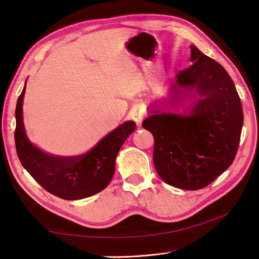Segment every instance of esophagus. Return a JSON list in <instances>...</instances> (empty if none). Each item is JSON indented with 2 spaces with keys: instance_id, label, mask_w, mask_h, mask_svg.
Here are the masks:
<instances>
[{
  "instance_id": "34e87169",
  "label": "esophagus",
  "mask_w": 259,
  "mask_h": 259,
  "mask_svg": "<svg viewBox=\"0 0 259 259\" xmlns=\"http://www.w3.org/2000/svg\"><path fill=\"white\" fill-rule=\"evenodd\" d=\"M131 117L133 120H134L138 125L142 124L143 122V119L145 117V112L143 110V108L140 107H136L133 109V110L131 111Z\"/></svg>"
}]
</instances>
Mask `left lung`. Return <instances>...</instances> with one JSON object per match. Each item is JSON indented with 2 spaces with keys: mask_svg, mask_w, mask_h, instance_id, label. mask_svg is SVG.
Wrapping results in <instances>:
<instances>
[{
  "mask_svg": "<svg viewBox=\"0 0 259 259\" xmlns=\"http://www.w3.org/2000/svg\"><path fill=\"white\" fill-rule=\"evenodd\" d=\"M192 65L179 71L174 104L182 101L179 90L200 96L188 109L189 115L154 113L143 127L154 138L153 163L166 184L186 190H199L228 168L238 152L243 126L239 94L222 65L190 46Z\"/></svg>",
  "mask_w": 259,
  "mask_h": 259,
  "instance_id": "obj_1",
  "label": "left lung"
}]
</instances>
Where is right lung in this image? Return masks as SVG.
<instances>
[{"mask_svg":"<svg viewBox=\"0 0 259 259\" xmlns=\"http://www.w3.org/2000/svg\"><path fill=\"white\" fill-rule=\"evenodd\" d=\"M23 88L16 106L15 145L22 166L46 191L64 200H79L104 190L114 174L123 143L136 128L127 121L109 133L91 151L77 156H55L29 142L22 121Z\"/></svg>","mask_w":259,"mask_h":259,"instance_id":"1","label":"right lung"}]
</instances>
